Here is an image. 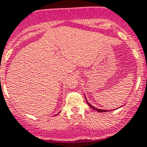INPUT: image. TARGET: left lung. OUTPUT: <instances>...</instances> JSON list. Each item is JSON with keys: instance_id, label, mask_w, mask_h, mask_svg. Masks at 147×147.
Listing matches in <instances>:
<instances>
[{"instance_id": "left-lung-1", "label": "left lung", "mask_w": 147, "mask_h": 147, "mask_svg": "<svg viewBox=\"0 0 147 147\" xmlns=\"http://www.w3.org/2000/svg\"><path fill=\"white\" fill-rule=\"evenodd\" d=\"M85 98H86V97H85ZM86 102H87V103H88V105H89L90 107H91L92 109H93V110H96V111H98V112H100V113H105V112H107V111H106V110H102V109H97V108H96V107H93V106H92V105H90L89 103H88V101H87V99H86Z\"/></svg>"}]
</instances>
